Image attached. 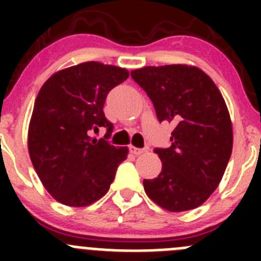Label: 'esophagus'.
I'll return each mask as SVG.
<instances>
[{
    "label": "esophagus",
    "mask_w": 261,
    "mask_h": 261,
    "mask_svg": "<svg viewBox=\"0 0 261 261\" xmlns=\"http://www.w3.org/2000/svg\"><path fill=\"white\" fill-rule=\"evenodd\" d=\"M144 149H140V147H135V146H130V153L135 154V155H140V154L144 153Z\"/></svg>",
    "instance_id": "1"
}]
</instances>
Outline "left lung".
Segmentation results:
<instances>
[{
    "mask_svg": "<svg viewBox=\"0 0 261 261\" xmlns=\"http://www.w3.org/2000/svg\"><path fill=\"white\" fill-rule=\"evenodd\" d=\"M130 75L151 99L159 121L175 126L171 146L154 150L162 171L145 179V192L168 212L197 208L218 187L232 151L222 94L205 71L186 64L144 66Z\"/></svg>",
    "mask_w": 261,
    "mask_h": 261,
    "instance_id": "left-lung-1",
    "label": "left lung"
}]
</instances>
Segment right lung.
I'll list each match as a JSON object with an SVG mask.
<instances>
[{
  "mask_svg": "<svg viewBox=\"0 0 261 261\" xmlns=\"http://www.w3.org/2000/svg\"><path fill=\"white\" fill-rule=\"evenodd\" d=\"M129 77L125 68L87 61L62 69L41 86L29 125L31 162L45 190L68 206L82 208L110 190L128 147L91 133H112L103 107L111 89Z\"/></svg>",
  "mask_w": 261,
  "mask_h": 261,
  "instance_id": "1",
  "label": "right lung"
}]
</instances>
